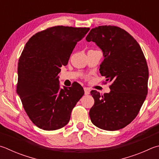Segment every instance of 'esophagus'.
I'll return each instance as SVG.
<instances>
[{
    "label": "esophagus",
    "instance_id": "obj_1",
    "mask_svg": "<svg viewBox=\"0 0 159 159\" xmlns=\"http://www.w3.org/2000/svg\"><path fill=\"white\" fill-rule=\"evenodd\" d=\"M84 92L85 95H88L89 94V92H90V89L88 88H84Z\"/></svg>",
    "mask_w": 159,
    "mask_h": 159
}]
</instances>
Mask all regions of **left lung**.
Instances as JSON below:
<instances>
[{"label":"left lung","mask_w":159,"mask_h":159,"mask_svg":"<svg viewBox=\"0 0 159 159\" xmlns=\"http://www.w3.org/2000/svg\"><path fill=\"white\" fill-rule=\"evenodd\" d=\"M85 39L102 50L104 60L100 73L106 81L112 82L109 93L90 92L94 103L89 117L99 129H122L137 116L148 94L149 70L145 56L136 40L117 26L92 28Z\"/></svg>","instance_id":"left-lung-1"}]
</instances>
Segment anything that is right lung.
Instances as JSON below:
<instances>
[{"instance_id": "1", "label": "right lung", "mask_w": 159, "mask_h": 159, "mask_svg": "<svg viewBox=\"0 0 159 159\" xmlns=\"http://www.w3.org/2000/svg\"><path fill=\"white\" fill-rule=\"evenodd\" d=\"M89 30L57 25L34 34L25 44L19 60L16 92L37 127L53 131L67 125L72 109L84 94L77 83L60 88L57 74Z\"/></svg>"}]
</instances>
